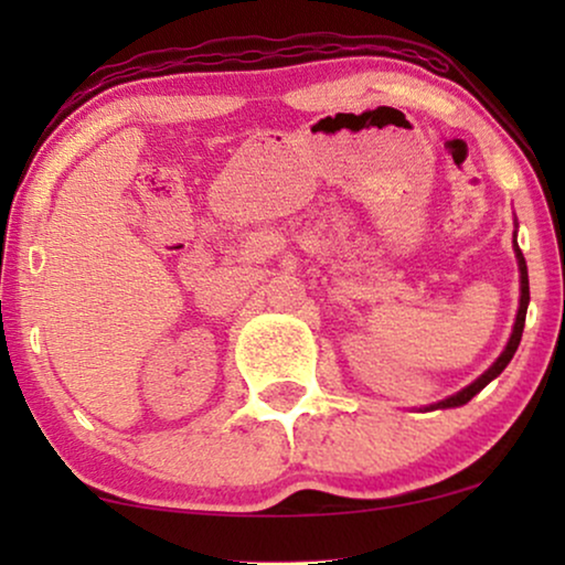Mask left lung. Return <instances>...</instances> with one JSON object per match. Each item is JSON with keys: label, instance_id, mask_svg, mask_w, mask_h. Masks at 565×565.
Instances as JSON below:
<instances>
[{"label": "left lung", "instance_id": "left-lung-1", "mask_svg": "<svg viewBox=\"0 0 565 565\" xmlns=\"http://www.w3.org/2000/svg\"><path fill=\"white\" fill-rule=\"evenodd\" d=\"M514 254H516V265H520V290H522V296H520V311H516V321H514V329H512V337H509V342H507V347H504V352L499 354V360L493 362V365L486 370V373L481 375V377H476L473 383L468 385V388H462V391H458L455 393V396H450V398H445V401H437V404H431L429 406V412L431 408H455V406H462V404H468L470 398L476 396V393H481L486 385H489L493 377L497 375H501V370H504L509 362H512V358H514V352H516V347H520V339H522V329H524V316H527V303H530V280H527V265H524V257H522V249H520V244H516V234H514Z\"/></svg>", "mask_w": 565, "mask_h": 565}]
</instances>
